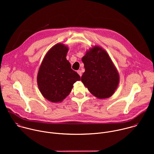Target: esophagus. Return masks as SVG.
Masks as SVG:
<instances>
[{"instance_id": "obj_1", "label": "esophagus", "mask_w": 154, "mask_h": 154, "mask_svg": "<svg viewBox=\"0 0 154 154\" xmlns=\"http://www.w3.org/2000/svg\"><path fill=\"white\" fill-rule=\"evenodd\" d=\"M77 73L79 74V75L81 77L82 76V71H80V70H78L77 71Z\"/></svg>"}]
</instances>
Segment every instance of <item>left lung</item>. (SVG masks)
<instances>
[{"instance_id": "1", "label": "left lung", "mask_w": 154, "mask_h": 154, "mask_svg": "<svg viewBox=\"0 0 154 154\" xmlns=\"http://www.w3.org/2000/svg\"><path fill=\"white\" fill-rule=\"evenodd\" d=\"M85 69L81 80L90 92L99 99L110 97L119 83V76L107 53L94 47L82 59Z\"/></svg>"}]
</instances>
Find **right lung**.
Wrapping results in <instances>:
<instances>
[{"label":"right lung","mask_w":154,"mask_h":154,"mask_svg":"<svg viewBox=\"0 0 154 154\" xmlns=\"http://www.w3.org/2000/svg\"><path fill=\"white\" fill-rule=\"evenodd\" d=\"M68 51L61 44L54 46L43 59L38 71L39 89L44 97L52 102H61L71 93L74 83L80 80L66 58Z\"/></svg>","instance_id":"add662e5"}]
</instances>
